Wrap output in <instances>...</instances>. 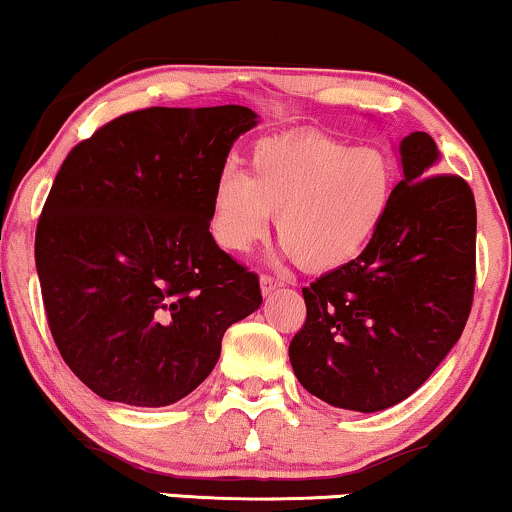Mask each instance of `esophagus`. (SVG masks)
<instances>
[{"instance_id": "34e87169", "label": "esophagus", "mask_w": 512, "mask_h": 512, "mask_svg": "<svg viewBox=\"0 0 512 512\" xmlns=\"http://www.w3.org/2000/svg\"><path fill=\"white\" fill-rule=\"evenodd\" d=\"M260 288H262L264 295H271L274 290L281 288V281H278V278H274V276H269V274H262L260 276Z\"/></svg>"}]
</instances>
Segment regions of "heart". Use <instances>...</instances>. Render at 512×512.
Listing matches in <instances>:
<instances>
[{
	"label": "heart",
	"instance_id": "obj_1",
	"mask_svg": "<svg viewBox=\"0 0 512 512\" xmlns=\"http://www.w3.org/2000/svg\"><path fill=\"white\" fill-rule=\"evenodd\" d=\"M394 167L375 146H347L319 132L262 139L250 172L224 170L215 181L210 226L229 252L276 234L300 267L331 271L364 252L390 208Z\"/></svg>",
	"mask_w": 512,
	"mask_h": 512
}]
</instances>
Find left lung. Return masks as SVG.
Wrapping results in <instances>:
<instances>
[{"mask_svg": "<svg viewBox=\"0 0 512 512\" xmlns=\"http://www.w3.org/2000/svg\"><path fill=\"white\" fill-rule=\"evenodd\" d=\"M404 177L364 252L302 288L307 321L290 364L338 409H390L418 390L461 338L475 293L477 210L468 181L435 174L428 132L401 139Z\"/></svg>", "mask_w": 512, "mask_h": 512, "instance_id": "obj_1", "label": "left lung"}]
</instances>
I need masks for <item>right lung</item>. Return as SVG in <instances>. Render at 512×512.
Listing matches in <instances>:
<instances>
[{"label": "right lung", "instance_id": "1", "mask_svg": "<svg viewBox=\"0 0 512 512\" xmlns=\"http://www.w3.org/2000/svg\"><path fill=\"white\" fill-rule=\"evenodd\" d=\"M255 125L245 106L144 108L63 160L35 264L58 352L99 397L184 399L215 368L226 328L262 304L260 278L210 234L215 181Z\"/></svg>", "mask_w": 512, "mask_h": 512}]
</instances>
